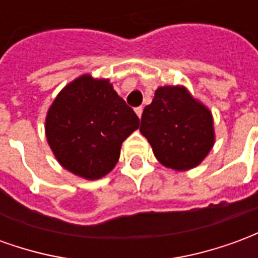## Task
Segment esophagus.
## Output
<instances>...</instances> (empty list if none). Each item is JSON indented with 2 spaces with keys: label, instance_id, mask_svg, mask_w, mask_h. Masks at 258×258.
<instances>
[{
  "label": "esophagus",
  "instance_id": "34e87169",
  "mask_svg": "<svg viewBox=\"0 0 258 258\" xmlns=\"http://www.w3.org/2000/svg\"><path fill=\"white\" fill-rule=\"evenodd\" d=\"M142 112H144V109H142V106L140 107H135V113H137V116L141 118V116H142Z\"/></svg>",
  "mask_w": 258,
  "mask_h": 258
}]
</instances>
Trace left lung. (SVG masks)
<instances>
[{
    "mask_svg": "<svg viewBox=\"0 0 258 258\" xmlns=\"http://www.w3.org/2000/svg\"><path fill=\"white\" fill-rule=\"evenodd\" d=\"M140 131L157 160L177 171L196 167L214 145L211 112L179 85L157 88L144 109Z\"/></svg>",
    "mask_w": 258,
    "mask_h": 258,
    "instance_id": "8db88e82",
    "label": "left lung"
}]
</instances>
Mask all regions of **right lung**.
<instances>
[{"mask_svg":"<svg viewBox=\"0 0 258 258\" xmlns=\"http://www.w3.org/2000/svg\"><path fill=\"white\" fill-rule=\"evenodd\" d=\"M138 127V116L109 80L90 74L66 85L45 118L47 141L56 160L87 179H99L112 171L123 141Z\"/></svg>","mask_w":258,"mask_h":258,"instance_id":"right-lung-1","label":"right lung"}]
</instances>
